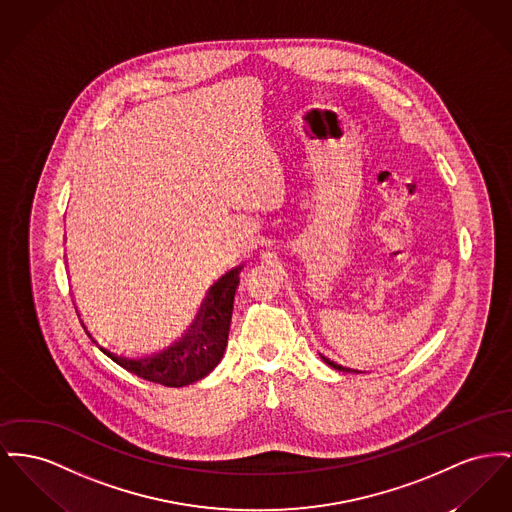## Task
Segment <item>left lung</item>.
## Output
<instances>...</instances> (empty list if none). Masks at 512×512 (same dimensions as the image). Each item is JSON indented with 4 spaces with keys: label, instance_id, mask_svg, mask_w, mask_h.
Segmentation results:
<instances>
[{
    "label": "left lung",
    "instance_id": "1",
    "mask_svg": "<svg viewBox=\"0 0 512 512\" xmlns=\"http://www.w3.org/2000/svg\"><path fill=\"white\" fill-rule=\"evenodd\" d=\"M321 356V360L325 361L327 365H331L334 369H338V371H346V373H352L354 369H348V367H342V365H338V363H334V361L329 360V358H325L323 354H319ZM354 373H358V371H354Z\"/></svg>",
    "mask_w": 512,
    "mask_h": 512
}]
</instances>
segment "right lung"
<instances>
[{
	"mask_svg": "<svg viewBox=\"0 0 512 512\" xmlns=\"http://www.w3.org/2000/svg\"><path fill=\"white\" fill-rule=\"evenodd\" d=\"M240 271L241 267L226 272L216 284H212L209 296L203 301L199 315L191 325V331L168 350L145 360H129L104 346L98 348L123 369L151 383L164 387H185L197 383L199 379L207 377L224 356L234 311V296L240 284ZM81 325L87 331L83 321ZM87 334L92 338L91 332L87 331ZM92 342L98 344L94 338Z\"/></svg>",
	"mask_w": 512,
	"mask_h": 512,
	"instance_id": "obj_1",
	"label": "right lung"
}]
</instances>
